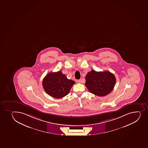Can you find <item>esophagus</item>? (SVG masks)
<instances>
[{"label": "esophagus", "mask_w": 148, "mask_h": 148, "mask_svg": "<svg viewBox=\"0 0 148 148\" xmlns=\"http://www.w3.org/2000/svg\"><path fill=\"white\" fill-rule=\"evenodd\" d=\"M77 82H78V83H81L82 82H81V79H78L77 81Z\"/></svg>", "instance_id": "1"}]
</instances>
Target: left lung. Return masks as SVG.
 I'll use <instances>...</instances> for the list:
<instances>
[{
    "label": "left lung",
    "instance_id": "left-lung-1",
    "mask_svg": "<svg viewBox=\"0 0 148 148\" xmlns=\"http://www.w3.org/2000/svg\"><path fill=\"white\" fill-rule=\"evenodd\" d=\"M86 80L85 85L90 93L100 97L111 92L116 82L114 75L108 71L91 70L87 73Z\"/></svg>",
    "mask_w": 148,
    "mask_h": 148
}]
</instances>
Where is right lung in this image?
I'll use <instances>...</instances> for the list:
<instances>
[{
	"instance_id": "obj_1",
	"label": "right lung",
	"mask_w": 148,
	"mask_h": 148,
	"mask_svg": "<svg viewBox=\"0 0 148 148\" xmlns=\"http://www.w3.org/2000/svg\"><path fill=\"white\" fill-rule=\"evenodd\" d=\"M75 84L74 81L68 79L61 70L47 74L42 82L46 93L56 99H61L66 96Z\"/></svg>"
}]
</instances>
